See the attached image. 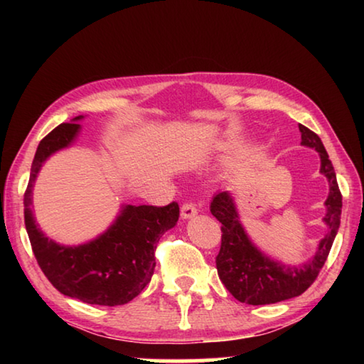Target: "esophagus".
Here are the masks:
<instances>
[{
	"label": "esophagus",
	"instance_id": "34e87169",
	"mask_svg": "<svg viewBox=\"0 0 364 364\" xmlns=\"http://www.w3.org/2000/svg\"><path fill=\"white\" fill-rule=\"evenodd\" d=\"M194 215H197V208H196L194 204H191V202H186V204H183V207H181V217L184 220L193 218Z\"/></svg>",
	"mask_w": 364,
	"mask_h": 364
}]
</instances>
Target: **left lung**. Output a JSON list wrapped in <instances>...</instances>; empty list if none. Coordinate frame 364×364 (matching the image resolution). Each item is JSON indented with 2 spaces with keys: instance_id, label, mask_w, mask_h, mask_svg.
I'll return each instance as SVG.
<instances>
[{
  "instance_id": "8db88e82",
  "label": "left lung",
  "mask_w": 364,
  "mask_h": 364,
  "mask_svg": "<svg viewBox=\"0 0 364 364\" xmlns=\"http://www.w3.org/2000/svg\"><path fill=\"white\" fill-rule=\"evenodd\" d=\"M301 144L318 151L321 159V173L329 181V196L326 199V217L323 221L328 232L318 245L315 257L310 260L291 267L271 260L262 254L244 231L234 199L228 191L215 194L210 212L221 223V247L217 255V269L221 282L242 304L268 305L292 297H299L318 278L319 271L328 260L329 250L334 242L342 213V194L338 189L334 167L328 152L316 133L299 125Z\"/></svg>"
}]
</instances>
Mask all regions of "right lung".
<instances>
[{
  "instance_id": "right-lung-1",
  "label": "right lung",
  "mask_w": 364,
  "mask_h": 364,
  "mask_svg": "<svg viewBox=\"0 0 364 364\" xmlns=\"http://www.w3.org/2000/svg\"><path fill=\"white\" fill-rule=\"evenodd\" d=\"M80 119L82 115L73 123H60L40 141L23 194L27 234L41 271L60 294L91 305H123L149 284L156 268L157 242L176 225L180 207L176 202L165 207L125 205L106 232L73 247L46 237L30 208L32 188L43 162L75 139L80 132L75 122Z\"/></svg>"
}]
</instances>
